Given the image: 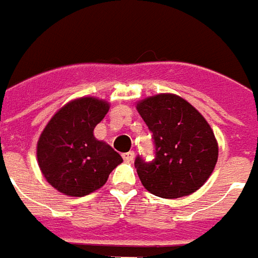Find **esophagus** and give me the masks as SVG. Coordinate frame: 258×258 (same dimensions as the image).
<instances>
[{"mask_svg": "<svg viewBox=\"0 0 258 258\" xmlns=\"http://www.w3.org/2000/svg\"><path fill=\"white\" fill-rule=\"evenodd\" d=\"M122 158H123L125 162H132V161L135 159V151H129L125 152V154H122Z\"/></svg>", "mask_w": 258, "mask_h": 258, "instance_id": "34e87169", "label": "esophagus"}]
</instances>
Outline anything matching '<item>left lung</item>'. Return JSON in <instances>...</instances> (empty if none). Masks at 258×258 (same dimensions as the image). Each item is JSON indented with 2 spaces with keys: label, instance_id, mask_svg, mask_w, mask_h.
<instances>
[{
  "label": "left lung",
  "instance_id": "left-lung-1",
  "mask_svg": "<svg viewBox=\"0 0 258 258\" xmlns=\"http://www.w3.org/2000/svg\"><path fill=\"white\" fill-rule=\"evenodd\" d=\"M151 132L154 158L137 155L135 166L142 184L161 198L195 192L213 172L219 146L212 127L188 101L176 95L152 96L137 104Z\"/></svg>",
  "mask_w": 258,
  "mask_h": 258
}]
</instances>
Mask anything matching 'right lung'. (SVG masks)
<instances>
[{"instance_id":"add662e5","label":"right lung","mask_w":258,"mask_h":258,"mask_svg":"<svg viewBox=\"0 0 258 258\" xmlns=\"http://www.w3.org/2000/svg\"><path fill=\"white\" fill-rule=\"evenodd\" d=\"M108 108L106 101L82 97L57 111L42 132L37 147L39 168L60 192L71 197L93 192L122 162L118 152L93 136Z\"/></svg>"}]
</instances>
